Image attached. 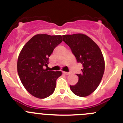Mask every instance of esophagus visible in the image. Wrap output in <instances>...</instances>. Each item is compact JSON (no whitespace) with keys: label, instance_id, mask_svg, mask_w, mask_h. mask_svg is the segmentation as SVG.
Instances as JSON below:
<instances>
[{"label":"esophagus","instance_id":"34e87169","mask_svg":"<svg viewBox=\"0 0 123 123\" xmlns=\"http://www.w3.org/2000/svg\"><path fill=\"white\" fill-rule=\"evenodd\" d=\"M63 73L65 74V75H69V73H68V72H65V71H63Z\"/></svg>","mask_w":123,"mask_h":123}]
</instances>
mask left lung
<instances>
[{
  "label": "left lung",
  "mask_w": 123,
  "mask_h": 123,
  "mask_svg": "<svg viewBox=\"0 0 123 123\" xmlns=\"http://www.w3.org/2000/svg\"><path fill=\"white\" fill-rule=\"evenodd\" d=\"M62 37L78 63L82 64L83 67L82 73L76 74L78 82L76 85L70 86V89L78 96H88L98 86L105 71V61L101 50L94 41L83 34Z\"/></svg>",
  "instance_id": "1"
}]
</instances>
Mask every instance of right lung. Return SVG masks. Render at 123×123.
<instances>
[{
  "label": "right lung",
  "instance_id": "obj_1",
  "mask_svg": "<svg viewBox=\"0 0 123 123\" xmlns=\"http://www.w3.org/2000/svg\"><path fill=\"white\" fill-rule=\"evenodd\" d=\"M62 37L37 34L24 45L17 62V70L23 85L29 93L45 98L54 93L61 71L44 69L54 49L62 42Z\"/></svg>",
  "mask_w": 123,
  "mask_h": 123
}]
</instances>
